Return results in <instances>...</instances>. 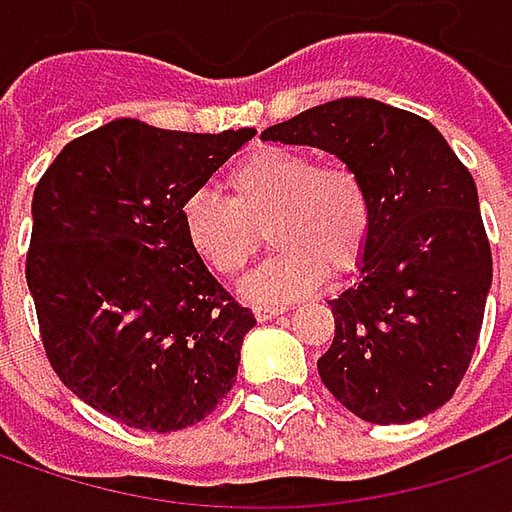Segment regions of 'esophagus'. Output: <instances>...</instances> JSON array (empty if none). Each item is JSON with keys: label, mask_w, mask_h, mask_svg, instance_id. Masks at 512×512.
<instances>
[{"label": "esophagus", "mask_w": 512, "mask_h": 512, "mask_svg": "<svg viewBox=\"0 0 512 512\" xmlns=\"http://www.w3.org/2000/svg\"><path fill=\"white\" fill-rule=\"evenodd\" d=\"M253 313H256V319L259 322H270V319H276V316H282L285 313V307H273V305H259V307H253Z\"/></svg>", "instance_id": "1"}]
</instances>
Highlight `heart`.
Masks as SVG:
<instances>
[{"label":"heart","mask_w":512,"mask_h":512,"mask_svg":"<svg viewBox=\"0 0 512 512\" xmlns=\"http://www.w3.org/2000/svg\"><path fill=\"white\" fill-rule=\"evenodd\" d=\"M227 193L196 190L182 205L187 245L216 276L233 279L262 245L276 250L245 282L253 302H290L362 259L373 207L362 176L339 162H316L307 150L259 148L236 162Z\"/></svg>","instance_id":"b5f03b06"}]
</instances>
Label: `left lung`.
<instances>
[{
    "label": "left lung",
    "instance_id": "1",
    "mask_svg": "<svg viewBox=\"0 0 512 512\" xmlns=\"http://www.w3.org/2000/svg\"><path fill=\"white\" fill-rule=\"evenodd\" d=\"M262 139L327 150L370 193L359 279L327 302L336 336L319 359L325 387L373 424L439 410L473 359L493 282L470 170L427 119L364 96L305 110Z\"/></svg>",
    "mask_w": 512,
    "mask_h": 512
}]
</instances>
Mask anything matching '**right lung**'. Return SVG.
Here are the masks:
<instances>
[{"label": "right lung", "mask_w": 512, "mask_h": 512, "mask_svg": "<svg viewBox=\"0 0 512 512\" xmlns=\"http://www.w3.org/2000/svg\"><path fill=\"white\" fill-rule=\"evenodd\" d=\"M253 136L113 119L65 145L33 190L25 276L45 353L110 419L182 430L236 382L256 319L187 245L182 205Z\"/></svg>", "instance_id": "right-lung-1"}]
</instances>
